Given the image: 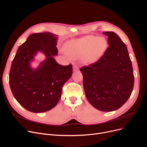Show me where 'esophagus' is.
Wrapping results in <instances>:
<instances>
[{
  "label": "esophagus",
  "instance_id": "34e87169",
  "mask_svg": "<svg viewBox=\"0 0 147 147\" xmlns=\"http://www.w3.org/2000/svg\"><path fill=\"white\" fill-rule=\"evenodd\" d=\"M78 67L76 66V65H74L73 66V71L75 72V71H78Z\"/></svg>",
  "mask_w": 147,
  "mask_h": 147
}]
</instances>
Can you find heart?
<instances>
[{
    "instance_id": "obj_1",
    "label": "heart",
    "mask_w": 147,
    "mask_h": 147,
    "mask_svg": "<svg viewBox=\"0 0 147 147\" xmlns=\"http://www.w3.org/2000/svg\"><path fill=\"white\" fill-rule=\"evenodd\" d=\"M107 45V40L103 37L87 36L69 41L66 45V50L72 57H81L83 63L92 65L101 58Z\"/></svg>"
}]
</instances>
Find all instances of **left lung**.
Wrapping results in <instances>:
<instances>
[{"instance_id": "1", "label": "left lung", "mask_w": 147, "mask_h": 147, "mask_svg": "<svg viewBox=\"0 0 147 147\" xmlns=\"http://www.w3.org/2000/svg\"><path fill=\"white\" fill-rule=\"evenodd\" d=\"M109 47L96 63L80 69L87 100L96 109L110 112L121 108L130 97L134 86V71L127 48L113 32Z\"/></svg>"}]
</instances>
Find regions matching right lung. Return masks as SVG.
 <instances>
[{
  "mask_svg": "<svg viewBox=\"0 0 147 147\" xmlns=\"http://www.w3.org/2000/svg\"><path fill=\"white\" fill-rule=\"evenodd\" d=\"M58 35L50 32L33 33L18 48L9 72V86L13 97L24 108L34 113L54 108L62 87L71 77L72 66H61L58 55ZM46 56L36 68L31 64L39 52Z\"/></svg>",
  "mask_w": 147,
  "mask_h": 147,
  "instance_id": "obj_1",
  "label": "right lung"
}]
</instances>
